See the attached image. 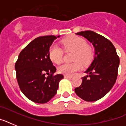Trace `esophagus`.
Wrapping results in <instances>:
<instances>
[{"instance_id": "34e87169", "label": "esophagus", "mask_w": 126, "mask_h": 126, "mask_svg": "<svg viewBox=\"0 0 126 126\" xmlns=\"http://www.w3.org/2000/svg\"><path fill=\"white\" fill-rule=\"evenodd\" d=\"M64 78H67V79H71V78H72V76H71L65 75L64 76Z\"/></svg>"}]
</instances>
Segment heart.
<instances>
[{"label":"heart","mask_w":126,"mask_h":126,"mask_svg":"<svg viewBox=\"0 0 126 126\" xmlns=\"http://www.w3.org/2000/svg\"><path fill=\"white\" fill-rule=\"evenodd\" d=\"M63 50L65 52H73L72 63H63L58 67V72L66 75H73L81 70L82 63L87 65L91 63L93 58L92 47L86 43L84 39L78 36H71L61 41ZM49 57L55 63H60L63 58V50L56 45H51L49 48Z\"/></svg>","instance_id":"heart-1"}]
</instances>
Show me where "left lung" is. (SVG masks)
<instances>
[{"instance_id": "8db88e82", "label": "left lung", "mask_w": 126, "mask_h": 126, "mask_svg": "<svg viewBox=\"0 0 126 126\" xmlns=\"http://www.w3.org/2000/svg\"><path fill=\"white\" fill-rule=\"evenodd\" d=\"M81 35L93 45L94 58L87 70L89 75L82 78L80 86L74 89L76 94L87 102H94L111 89L117 78L120 59L116 49L109 39L94 32L83 31Z\"/></svg>"}]
</instances>
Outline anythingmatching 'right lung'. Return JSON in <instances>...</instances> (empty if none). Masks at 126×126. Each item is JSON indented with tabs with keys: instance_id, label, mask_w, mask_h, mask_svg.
Here are the masks:
<instances>
[{
	"instance_id": "obj_1",
	"label": "right lung",
	"mask_w": 126,
	"mask_h": 126,
	"mask_svg": "<svg viewBox=\"0 0 126 126\" xmlns=\"http://www.w3.org/2000/svg\"><path fill=\"white\" fill-rule=\"evenodd\" d=\"M41 36L30 42L20 52L15 65L17 80L22 93L31 101L45 104L57 93L62 74L49 57V48L57 37Z\"/></svg>"
}]
</instances>
